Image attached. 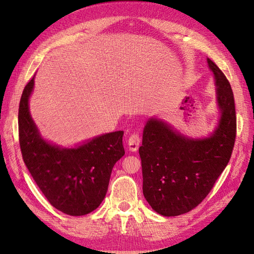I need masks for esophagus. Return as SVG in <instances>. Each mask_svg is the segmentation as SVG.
Listing matches in <instances>:
<instances>
[{"label":"esophagus","mask_w":254,"mask_h":254,"mask_svg":"<svg viewBox=\"0 0 254 254\" xmlns=\"http://www.w3.org/2000/svg\"><path fill=\"white\" fill-rule=\"evenodd\" d=\"M139 144H141V137H139V134L137 132L132 133L131 136L127 139L128 149H130L131 152H136L138 149Z\"/></svg>","instance_id":"esophagus-1"}]
</instances>
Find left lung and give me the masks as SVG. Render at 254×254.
<instances>
[{
    "mask_svg": "<svg viewBox=\"0 0 254 254\" xmlns=\"http://www.w3.org/2000/svg\"><path fill=\"white\" fill-rule=\"evenodd\" d=\"M216 85L220 119L205 138H189L168 124L150 119L142 146L143 194L163 216H178L195 208L212 190L229 163L237 133L235 99L225 74L207 59Z\"/></svg>",
    "mask_w": 254,
    "mask_h": 254,
    "instance_id": "left-lung-1",
    "label": "left lung"
}]
</instances>
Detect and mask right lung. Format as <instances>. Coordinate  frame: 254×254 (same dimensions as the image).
Returning <instances> with one entry per match:
<instances>
[{
  "label": "right lung",
  "instance_id": "obj_1",
  "mask_svg": "<svg viewBox=\"0 0 254 254\" xmlns=\"http://www.w3.org/2000/svg\"><path fill=\"white\" fill-rule=\"evenodd\" d=\"M34 77L25 86L18 109L19 146L37 186L57 209L82 216L99 206L113 166L124 155L123 131L104 134L75 148H61L41 137L29 113Z\"/></svg>",
  "mask_w": 254,
  "mask_h": 254
}]
</instances>
